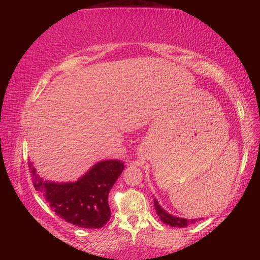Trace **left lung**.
I'll return each mask as SVG.
<instances>
[{
  "mask_svg": "<svg viewBox=\"0 0 260 260\" xmlns=\"http://www.w3.org/2000/svg\"><path fill=\"white\" fill-rule=\"evenodd\" d=\"M153 205H155L157 215L159 217L165 225H170L172 227H187L189 225H192L196 221H200L201 219H186V218H179L175 217V215H172L170 213H167L166 211L161 208L159 203L156 201V199H153Z\"/></svg>",
  "mask_w": 260,
  "mask_h": 260,
  "instance_id": "1",
  "label": "left lung"
}]
</instances>
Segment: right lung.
Instances as JSON below:
<instances>
[{"instance_id":"right-lung-1","label":"right lung","mask_w":260,"mask_h":260,"mask_svg":"<svg viewBox=\"0 0 260 260\" xmlns=\"http://www.w3.org/2000/svg\"><path fill=\"white\" fill-rule=\"evenodd\" d=\"M28 167L35 190L65 221L82 228H101L109 221L111 210L108 196L124 170V162L100 161L78 181L64 183L43 181L32 161H28Z\"/></svg>"}]
</instances>
